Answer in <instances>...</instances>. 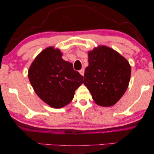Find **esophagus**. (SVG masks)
<instances>
[{
  "label": "esophagus",
  "mask_w": 154,
  "mask_h": 154,
  "mask_svg": "<svg viewBox=\"0 0 154 154\" xmlns=\"http://www.w3.org/2000/svg\"><path fill=\"white\" fill-rule=\"evenodd\" d=\"M79 73H81V74L82 75H84V73H85V69H81V70L79 71Z\"/></svg>",
  "instance_id": "1"
}]
</instances>
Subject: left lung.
<instances>
[{"mask_svg":"<svg viewBox=\"0 0 154 154\" xmlns=\"http://www.w3.org/2000/svg\"><path fill=\"white\" fill-rule=\"evenodd\" d=\"M83 84L89 90L96 104L102 106L115 104L128 87L131 67L116 51L102 46L88 53Z\"/></svg>","mask_w":154,"mask_h":154,"instance_id":"left-lung-1","label":"left lung"}]
</instances>
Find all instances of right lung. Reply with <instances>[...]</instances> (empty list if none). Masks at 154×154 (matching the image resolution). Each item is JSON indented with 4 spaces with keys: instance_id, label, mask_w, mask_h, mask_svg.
I'll use <instances>...</instances> for the list:
<instances>
[{
    "instance_id": "right-lung-1",
    "label": "right lung",
    "mask_w": 154,
    "mask_h": 154,
    "mask_svg": "<svg viewBox=\"0 0 154 154\" xmlns=\"http://www.w3.org/2000/svg\"><path fill=\"white\" fill-rule=\"evenodd\" d=\"M60 50L46 48L36 57L29 70V79L37 95L53 108L71 102L83 75L62 58Z\"/></svg>"
}]
</instances>
